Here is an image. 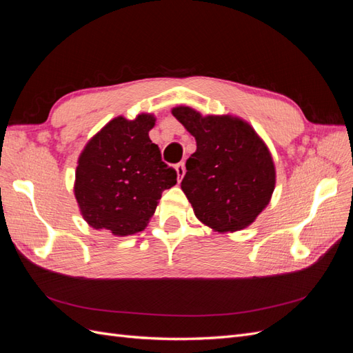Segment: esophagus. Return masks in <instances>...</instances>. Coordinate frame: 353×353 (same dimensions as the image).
Listing matches in <instances>:
<instances>
[{
	"mask_svg": "<svg viewBox=\"0 0 353 353\" xmlns=\"http://www.w3.org/2000/svg\"><path fill=\"white\" fill-rule=\"evenodd\" d=\"M175 170H176V175H178V181L183 179V176L185 175V165H184V162L176 163L175 165Z\"/></svg>",
	"mask_w": 353,
	"mask_h": 353,
	"instance_id": "obj_1",
	"label": "esophagus"
}]
</instances>
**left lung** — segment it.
<instances>
[{"label": "left lung", "instance_id": "obj_1", "mask_svg": "<svg viewBox=\"0 0 353 353\" xmlns=\"http://www.w3.org/2000/svg\"><path fill=\"white\" fill-rule=\"evenodd\" d=\"M172 114L196 138L181 188L196 216L219 232L239 231L268 205L275 168L268 147L239 117L205 116L179 105Z\"/></svg>", "mask_w": 353, "mask_h": 353}]
</instances>
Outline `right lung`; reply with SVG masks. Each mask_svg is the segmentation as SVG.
<instances>
[{
  "label": "right lung",
  "mask_w": 353,
  "mask_h": 353,
  "mask_svg": "<svg viewBox=\"0 0 353 353\" xmlns=\"http://www.w3.org/2000/svg\"><path fill=\"white\" fill-rule=\"evenodd\" d=\"M152 114L119 116L94 135L79 156L74 197L83 219L114 236L143 231L165 190L176 184L148 131Z\"/></svg>",
  "instance_id": "right-lung-1"
}]
</instances>
